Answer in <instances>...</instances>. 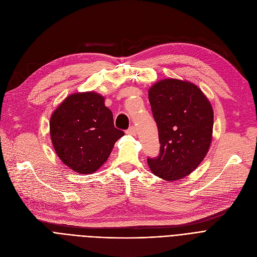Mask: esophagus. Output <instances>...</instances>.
Here are the masks:
<instances>
[{
  "label": "esophagus",
  "mask_w": 257,
  "mask_h": 257,
  "mask_svg": "<svg viewBox=\"0 0 257 257\" xmlns=\"http://www.w3.org/2000/svg\"><path fill=\"white\" fill-rule=\"evenodd\" d=\"M126 133H127V134H130V136H136L137 128L134 127V126H131V127H129V128L126 130Z\"/></svg>",
  "instance_id": "34e87169"
}]
</instances>
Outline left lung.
<instances>
[{
  "label": "left lung",
  "instance_id": "left-lung-1",
  "mask_svg": "<svg viewBox=\"0 0 257 257\" xmlns=\"http://www.w3.org/2000/svg\"><path fill=\"white\" fill-rule=\"evenodd\" d=\"M149 101L158 128L160 152L156 158H148V165L164 180L184 178L209 150L211 104L197 85L178 79H164L152 85Z\"/></svg>",
  "mask_w": 257,
  "mask_h": 257
}]
</instances>
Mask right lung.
Wrapping results in <instances>:
<instances>
[{"instance_id": "add662e5", "label": "right lung", "mask_w": 257, "mask_h": 257, "mask_svg": "<svg viewBox=\"0 0 257 257\" xmlns=\"http://www.w3.org/2000/svg\"><path fill=\"white\" fill-rule=\"evenodd\" d=\"M104 100L94 91L73 93L52 113L50 136L54 150L78 174L96 172L124 136L114 127L112 112Z\"/></svg>"}]
</instances>
